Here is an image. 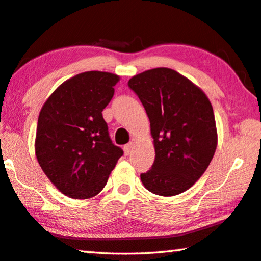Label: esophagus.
<instances>
[{"label": "esophagus", "instance_id": "1", "mask_svg": "<svg viewBox=\"0 0 261 261\" xmlns=\"http://www.w3.org/2000/svg\"><path fill=\"white\" fill-rule=\"evenodd\" d=\"M132 147H134V144H132V143L126 144V145L124 146V152H125V154H126V155H127V154H130L131 151H132Z\"/></svg>", "mask_w": 261, "mask_h": 261}]
</instances>
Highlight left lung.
<instances>
[{"label": "left lung", "mask_w": 261, "mask_h": 261, "mask_svg": "<svg viewBox=\"0 0 261 261\" xmlns=\"http://www.w3.org/2000/svg\"><path fill=\"white\" fill-rule=\"evenodd\" d=\"M150 119L155 159L140 174L148 192L174 196L203 175L217 147L213 106L200 87L174 69L158 67L127 82Z\"/></svg>", "instance_id": "obj_1"}]
</instances>
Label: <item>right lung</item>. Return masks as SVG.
<instances>
[{"mask_svg":"<svg viewBox=\"0 0 261 261\" xmlns=\"http://www.w3.org/2000/svg\"><path fill=\"white\" fill-rule=\"evenodd\" d=\"M118 81V75L108 72L80 73L58 87L40 110L37 160L66 196L86 200L97 195L123 155L102 116Z\"/></svg>","mask_w":261,"mask_h":261,"instance_id":"obj_1","label":"right lung"}]
</instances>
